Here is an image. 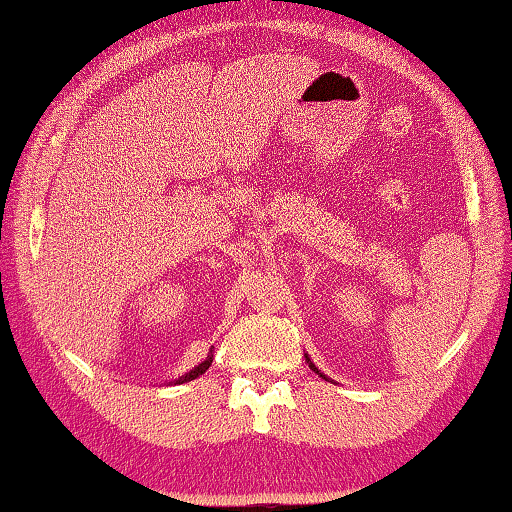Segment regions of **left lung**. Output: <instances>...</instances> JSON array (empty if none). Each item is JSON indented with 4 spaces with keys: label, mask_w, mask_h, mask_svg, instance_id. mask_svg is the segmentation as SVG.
I'll return each instance as SVG.
<instances>
[{
    "label": "left lung",
    "mask_w": 512,
    "mask_h": 512,
    "mask_svg": "<svg viewBox=\"0 0 512 512\" xmlns=\"http://www.w3.org/2000/svg\"><path fill=\"white\" fill-rule=\"evenodd\" d=\"M307 361H310V359H307ZM310 368H312V370H314V372H318V370H316V368H314V365H312V363H310Z\"/></svg>",
    "instance_id": "1"
}]
</instances>
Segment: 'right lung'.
<instances>
[{
	"label": "right lung",
	"instance_id": "1",
	"mask_svg": "<svg viewBox=\"0 0 512 512\" xmlns=\"http://www.w3.org/2000/svg\"><path fill=\"white\" fill-rule=\"evenodd\" d=\"M209 365H211V356H207V361H202V363L198 365V368H194V370H191L189 374L182 376V379H180L178 383H185V381H194V379H198L200 374H205V372H207Z\"/></svg>",
	"mask_w": 512,
	"mask_h": 512
}]
</instances>
